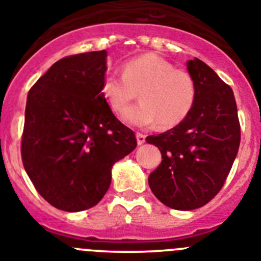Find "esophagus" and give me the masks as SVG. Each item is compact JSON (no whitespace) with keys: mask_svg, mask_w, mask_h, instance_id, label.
I'll return each instance as SVG.
<instances>
[{"mask_svg":"<svg viewBox=\"0 0 261 261\" xmlns=\"http://www.w3.org/2000/svg\"><path fill=\"white\" fill-rule=\"evenodd\" d=\"M136 137H137V144L138 145L145 144V138H146V136L142 135V133H137V135H136Z\"/></svg>","mask_w":261,"mask_h":261,"instance_id":"obj_1","label":"esophagus"}]
</instances>
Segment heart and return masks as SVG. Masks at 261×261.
I'll list each match as a JSON object with an SVG mask.
<instances>
[{
    "instance_id": "heart-1",
    "label": "heart",
    "mask_w": 261,
    "mask_h": 261,
    "mask_svg": "<svg viewBox=\"0 0 261 261\" xmlns=\"http://www.w3.org/2000/svg\"><path fill=\"white\" fill-rule=\"evenodd\" d=\"M140 91L142 102L128 110ZM102 94L115 114L138 128H149L159 121L163 128L180 124L191 114L197 87L191 73L176 69L155 53H145L124 64L123 74L108 73Z\"/></svg>"
}]
</instances>
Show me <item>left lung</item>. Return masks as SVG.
I'll list each match as a JSON object with an SVG mask.
<instances>
[{
	"label": "left lung",
	"instance_id": "left-lung-1",
	"mask_svg": "<svg viewBox=\"0 0 261 261\" xmlns=\"http://www.w3.org/2000/svg\"><path fill=\"white\" fill-rule=\"evenodd\" d=\"M187 69L197 87L191 114L167 132L146 137L162 153L149 175L151 192L176 211L201 208L220 192L241 144L231 87L201 60H190Z\"/></svg>",
	"mask_w": 261,
	"mask_h": 261
}]
</instances>
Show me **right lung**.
Masks as SVG:
<instances>
[{
	"instance_id": "obj_1",
	"label": "right lung",
	"mask_w": 261,
	"mask_h": 261,
	"mask_svg": "<svg viewBox=\"0 0 261 261\" xmlns=\"http://www.w3.org/2000/svg\"><path fill=\"white\" fill-rule=\"evenodd\" d=\"M106 57V50L64 57L27 95L23 166L41 197L61 211L98 204L114 163L137 146L135 132L115 116L102 94Z\"/></svg>"
}]
</instances>
